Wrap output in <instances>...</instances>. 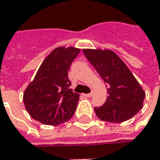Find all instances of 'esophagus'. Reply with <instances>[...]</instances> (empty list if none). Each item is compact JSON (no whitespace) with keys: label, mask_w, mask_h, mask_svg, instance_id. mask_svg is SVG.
<instances>
[{"label":"esophagus","mask_w":160,"mask_h":160,"mask_svg":"<svg viewBox=\"0 0 160 160\" xmlns=\"http://www.w3.org/2000/svg\"><path fill=\"white\" fill-rule=\"evenodd\" d=\"M83 96L85 97H91L93 96V93H89V94H83Z\"/></svg>","instance_id":"34e87169"}]
</instances>
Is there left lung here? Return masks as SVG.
<instances>
[{"mask_svg": "<svg viewBox=\"0 0 160 160\" xmlns=\"http://www.w3.org/2000/svg\"><path fill=\"white\" fill-rule=\"evenodd\" d=\"M83 53L109 87L105 102L95 108L97 117L112 123L134 117L142 108L145 92L128 67L110 49L86 48Z\"/></svg>", "mask_w": 160, "mask_h": 160, "instance_id": "8db88e82", "label": "left lung"}]
</instances>
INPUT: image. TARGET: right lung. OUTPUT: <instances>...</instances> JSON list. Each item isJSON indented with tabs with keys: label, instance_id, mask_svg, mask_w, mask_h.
Wrapping results in <instances>:
<instances>
[{
	"label": "right lung",
	"instance_id": "1",
	"mask_svg": "<svg viewBox=\"0 0 160 160\" xmlns=\"http://www.w3.org/2000/svg\"><path fill=\"white\" fill-rule=\"evenodd\" d=\"M80 49L55 48L41 64L24 93V103L30 116L42 124L57 126L73 116L80 95L70 88L68 71Z\"/></svg>",
	"mask_w": 160,
	"mask_h": 160
}]
</instances>
